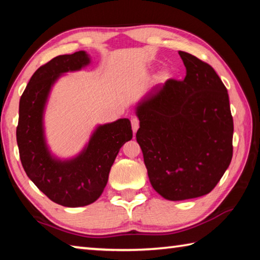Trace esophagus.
Masks as SVG:
<instances>
[{"label":"esophagus","mask_w":260,"mask_h":260,"mask_svg":"<svg viewBox=\"0 0 260 260\" xmlns=\"http://www.w3.org/2000/svg\"><path fill=\"white\" fill-rule=\"evenodd\" d=\"M131 122H132V129H133V133L135 134L136 132H138L139 127H140V121H139L138 118L133 117V118H132V119H131Z\"/></svg>","instance_id":"esophagus-1"}]
</instances>
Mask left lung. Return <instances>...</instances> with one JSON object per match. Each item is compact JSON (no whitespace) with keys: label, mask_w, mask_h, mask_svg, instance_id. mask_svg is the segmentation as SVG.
I'll use <instances>...</instances> for the list:
<instances>
[{"label":"left lung","mask_w":260,"mask_h":260,"mask_svg":"<svg viewBox=\"0 0 260 260\" xmlns=\"http://www.w3.org/2000/svg\"><path fill=\"white\" fill-rule=\"evenodd\" d=\"M187 74L169 79L136 107L152 188L170 201L204 196L217 186L233 157L234 124L221 79L208 63L179 51Z\"/></svg>","instance_id":"obj_1"}]
</instances>
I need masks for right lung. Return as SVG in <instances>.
<instances>
[{
    "instance_id": "obj_1",
    "label": "right lung",
    "mask_w": 260,
    "mask_h": 260,
    "mask_svg": "<svg viewBox=\"0 0 260 260\" xmlns=\"http://www.w3.org/2000/svg\"><path fill=\"white\" fill-rule=\"evenodd\" d=\"M90 63L86 51L60 55L42 65L30 78L19 101L17 143L27 177L55 203L78 208L94 203L102 195L120 148L133 138L131 121L118 119L101 125L77 157L57 159L47 147L43 112L50 89L61 74Z\"/></svg>"
}]
</instances>
